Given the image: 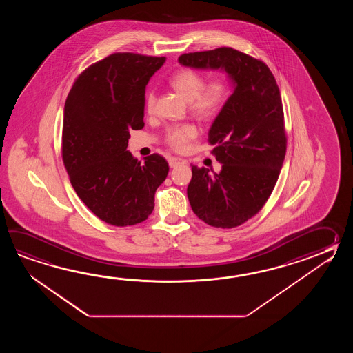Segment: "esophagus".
<instances>
[{
	"label": "esophagus",
	"mask_w": 353,
	"mask_h": 353,
	"mask_svg": "<svg viewBox=\"0 0 353 353\" xmlns=\"http://www.w3.org/2000/svg\"><path fill=\"white\" fill-rule=\"evenodd\" d=\"M169 165L170 168H175V166L184 165V164H187V161L184 160V159L176 158V157H172V158H169Z\"/></svg>",
	"instance_id": "obj_1"
}]
</instances>
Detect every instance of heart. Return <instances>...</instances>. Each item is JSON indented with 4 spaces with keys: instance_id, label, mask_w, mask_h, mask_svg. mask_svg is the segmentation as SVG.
Returning a JSON list of instances; mask_svg holds the SVG:
<instances>
[{
    "instance_id": "b5f03b06",
    "label": "heart",
    "mask_w": 353,
    "mask_h": 353,
    "mask_svg": "<svg viewBox=\"0 0 353 353\" xmlns=\"http://www.w3.org/2000/svg\"><path fill=\"white\" fill-rule=\"evenodd\" d=\"M170 85L181 97L189 102L190 110L199 117L214 119L223 110L230 97V84L225 78H216L205 84L202 74L192 69H181L170 78ZM157 102L154 90H148L145 94V105L152 111ZM198 135L194 125L183 123L166 131L165 141L172 149L184 151L189 143Z\"/></svg>"
}]
</instances>
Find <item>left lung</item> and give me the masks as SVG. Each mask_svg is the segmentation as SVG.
Wrapping results in <instances>:
<instances>
[{"label":"left lung","instance_id":"1","mask_svg":"<svg viewBox=\"0 0 353 353\" xmlns=\"http://www.w3.org/2000/svg\"><path fill=\"white\" fill-rule=\"evenodd\" d=\"M179 63L221 69L234 90L212 123L208 141L219 173L192 165L188 199L207 225L233 228L257 214L278 181L286 152L284 111L269 67L232 48L183 54Z\"/></svg>","mask_w":353,"mask_h":353}]
</instances>
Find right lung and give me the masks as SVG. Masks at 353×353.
<instances>
[{
  "mask_svg": "<svg viewBox=\"0 0 353 353\" xmlns=\"http://www.w3.org/2000/svg\"><path fill=\"white\" fill-rule=\"evenodd\" d=\"M165 57L114 53L83 70L64 105L61 154L75 193L108 225L141 223L166 179L165 159L140 161L128 149L143 128L145 88Z\"/></svg>",
  "mask_w": 353,
  "mask_h": 353,
  "instance_id": "1",
  "label": "right lung"
}]
</instances>
